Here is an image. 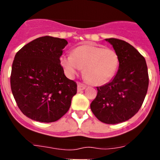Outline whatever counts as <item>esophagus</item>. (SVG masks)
<instances>
[{"mask_svg": "<svg viewBox=\"0 0 160 160\" xmlns=\"http://www.w3.org/2000/svg\"><path fill=\"white\" fill-rule=\"evenodd\" d=\"M86 85L81 83V82H79V83L78 84V91L80 92L82 90H84V89H86Z\"/></svg>", "mask_w": 160, "mask_h": 160, "instance_id": "obj_1", "label": "esophagus"}]
</instances>
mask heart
Instances as JSON below:
<instances>
[{"mask_svg":"<svg viewBox=\"0 0 160 160\" xmlns=\"http://www.w3.org/2000/svg\"><path fill=\"white\" fill-rule=\"evenodd\" d=\"M61 65L65 74L73 78L84 69V77L89 83L104 85L113 78L119 66L115 51L92 44L79 46L72 55L61 57Z\"/></svg>","mask_w":160,"mask_h":160,"instance_id":"heart-1","label":"heart"}]
</instances>
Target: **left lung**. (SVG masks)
I'll list each match as a JSON object with an SVG mask.
<instances>
[{
  "mask_svg": "<svg viewBox=\"0 0 160 160\" xmlns=\"http://www.w3.org/2000/svg\"><path fill=\"white\" fill-rule=\"evenodd\" d=\"M105 40L119 57V69L111 82L97 87L90 108L101 122L117 124L132 118L142 105L149 84L148 66L144 57L127 42Z\"/></svg>",
  "mask_w": 160,
  "mask_h": 160,
  "instance_id": "1",
  "label": "left lung"
}]
</instances>
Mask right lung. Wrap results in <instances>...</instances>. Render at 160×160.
I'll use <instances>...</instances> for the list:
<instances>
[{
    "mask_svg": "<svg viewBox=\"0 0 160 160\" xmlns=\"http://www.w3.org/2000/svg\"><path fill=\"white\" fill-rule=\"evenodd\" d=\"M67 44L65 39L41 37L16 54L11 71V90L20 111L32 120L55 122L71 107L78 86L66 78L60 64Z\"/></svg>",
    "mask_w": 160,
    "mask_h": 160,
    "instance_id": "add662e5",
    "label": "right lung"
}]
</instances>
